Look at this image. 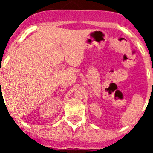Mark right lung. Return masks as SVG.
<instances>
[{"label": "right lung", "mask_w": 153, "mask_h": 153, "mask_svg": "<svg viewBox=\"0 0 153 153\" xmlns=\"http://www.w3.org/2000/svg\"><path fill=\"white\" fill-rule=\"evenodd\" d=\"M0 83H1V82H0Z\"/></svg>", "instance_id": "right-lung-1"}]
</instances>
